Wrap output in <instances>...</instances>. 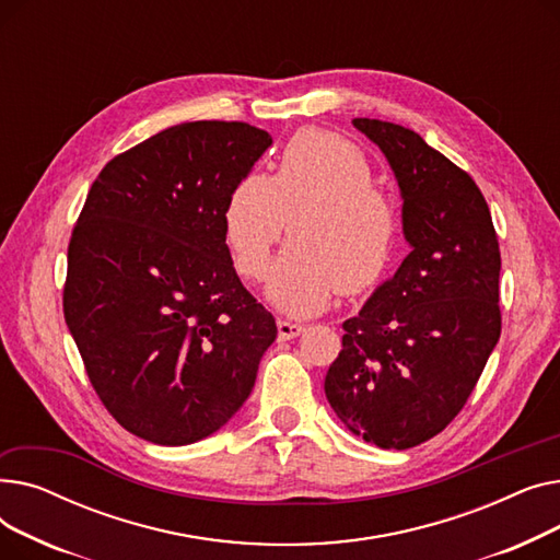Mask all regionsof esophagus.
Returning a JSON list of instances; mask_svg holds the SVG:
<instances>
[{"label": "esophagus", "instance_id": "1", "mask_svg": "<svg viewBox=\"0 0 560 560\" xmlns=\"http://www.w3.org/2000/svg\"><path fill=\"white\" fill-rule=\"evenodd\" d=\"M277 329H279V338L281 340H292L298 338L300 334H304V325H298V322H288V319H277Z\"/></svg>", "mask_w": 560, "mask_h": 560}]
</instances>
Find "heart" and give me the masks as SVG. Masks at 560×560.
<instances>
[{
	"mask_svg": "<svg viewBox=\"0 0 560 560\" xmlns=\"http://www.w3.org/2000/svg\"><path fill=\"white\" fill-rule=\"evenodd\" d=\"M290 220L292 241L279 254L268 300L295 317L325 311L342 290L361 295L393 268L399 215L374 184V165L359 144L304 129L279 156L277 172H252L224 203V238L241 277L260 281Z\"/></svg>",
	"mask_w": 560,
	"mask_h": 560,
	"instance_id": "b5f03b06",
	"label": "heart"
}]
</instances>
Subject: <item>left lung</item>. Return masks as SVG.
Instances as JSON below:
<instances>
[{"mask_svg": "<svg viewBox=\"0 0 560 560\" xmlns=\"http://www.w3.org/2000/svg\"><path fill=\"white\" fill-rule=\"evenodd\" d=\"M401 190L410 254L357 317L325 393L365 443L408 450L443 431L472 395L499 334V256L472 176L401 125L357 117Z\"/></svg>", "mask_w": 560, "mask_h": 560, "instance_id": "left-lung-1", "label": "left lung"}]
</instances>
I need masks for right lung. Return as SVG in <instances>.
<instances>
[{"label": "right lung", "instance_id": "right-lung-1", "mask_svg": "<svg viewBox=\"0 0 560 560\" xmlns=\"http://www.w3.org/2000/svg\"><path fill=\"white\" fill-rule=\"evenodd\" d=\"M270 144L247 122H184L110 159L88 190L63 313L97 397L150 443L190 445L226 424L277 338L222 222Z\"/></svg>", "mask_w": 560, "mask_h": 560}]
</instances>
